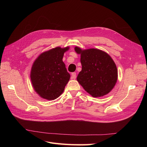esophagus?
Instances as JSON below:
<instances>
[{
	"label": "esophagus",
	"instance_id": "obj_1",
	"mask_svg": "<svg viewBox=\"0 0 147 147\" xmlns=\"http://www.w3.org/2000/svg\"><path fill=\"white\" fill-rule=\"evenodd\" d=\"M72 78H73V79H75L76 78V77H77V74H76V72H72Z\"/></svg>",
	"mask_w": 147,
	"mask_h": 147
}]
</instances>
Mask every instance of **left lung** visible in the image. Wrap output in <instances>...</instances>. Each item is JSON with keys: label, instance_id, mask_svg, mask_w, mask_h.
Returning a JSON list of instances; mask_svg holds the SVG:
<instances>
[{"label": "left lung", "instance_id": "1", "mask_svg": "<svg viewBox=\"0 0 147 147\" xmlns=\"http://www.w3.org/2000/svg\"><path fill=\"white\" fill-rule=\"evenodd\" d=\"M75 50L81 55L82 69L77 76V81L92 97H101L108 94L117 81V66L106 53L92 48Z\"/></svg>", "mask_w": 147, "mask_h": 147}]
</instances>
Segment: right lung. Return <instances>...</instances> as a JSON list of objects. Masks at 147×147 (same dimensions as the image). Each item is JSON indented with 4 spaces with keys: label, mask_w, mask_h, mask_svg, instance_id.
<instances>
[{
    "label": "right lung",
    "mask_w": 147,
    "mask_h": 147,
    "mask_svg": "<svg viewBox=\"0 0 147 147\" xmlns=\"http://www.w3.org/2000/svg\"><path fill=\"white\" fill-rule=\"evenodd\" d=\"M69 47H56L44 52L35 61L30 79L35 91L42 98L54 100L63 92L70 79L63 58Z\"/></svg>",
    "instance_id": "1"
}]
</instances>
